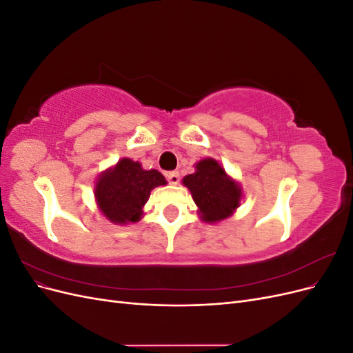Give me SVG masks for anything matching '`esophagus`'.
<instances>
[{"instance_id": "34e87169", "label": "esophagus", "mask_w": 353, "mask_h": 353, "mask_svg": "<svg viewBox=\"0 0 353 353\" xmlns=\"http://www.w3.org/2000/svg\"><path fill=\"white\" fill-rule=\"evenodd\" d=\"M166 179L169 181V184L176 185L179 183V174L178 172H168Z\"/></svg>"}]
</instances>
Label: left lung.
<instances>
[{
	"mask_svg": "<svg viewBox=\"0 0 353 353\" xmlns=\"http://www.w3.org/2000/svg\"><path fill=\"white\" fill-rule=\"evenodd\" d=\"M183 183L200 209L201 219L218 222L228 218L240 205L241 190L230 179L223 168L213 159H203L196 172L187 175Z\"/></svg>",
	"mask_w": 353,
	"mask_h": 353,
	"instance_id": "obj_1",
	"label": "left lung"
}]
</instances>
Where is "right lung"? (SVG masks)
Wrapping results in <instances>:
<instances>
[{
	"mask_svg": "<svg viewBox=\"0 0 353 353\" xmlns=\"http://www.w3.org/2000/svg\"><path fill=\"white\" fill-rule=\"evenodd\" d=\"M165 184V176L156 169L144 170L138 162L122 159L99 178L95 199L109 221L114 223L137 222L143 215V206L150 197V191Z\"/></svg>",
	"mask_w": 353,
	"mask_h": 353,
	"instance_id": "add662e5",
	"label": "right lung"
}]
</instances>
